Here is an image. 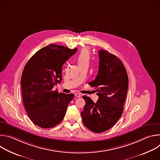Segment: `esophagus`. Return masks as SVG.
Segmentation results:
<instances>
[{"instance_id": "34e87169", "label": "esophagus", "mask_w": 160, "mask_h": 160, "mask_svg": "<svg viewBox=\"0 0 160 160\" xmlns=\"http://www.w3.org/2000/svg\"><path fill=\"white\" fill-rule=\"evenodd\" d=\"M75 97H77V98H80V97H81V94H79V93H75Z\"/></svg>"}]
</instances>
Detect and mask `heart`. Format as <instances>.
<instances>
[{"mask_svg": "<svg viewBox=\"0 0 160 160\" xmlns=\"http://www.w3.org/2000/svg\"><path fill=\"white\" fill-rule=\"evenodd\" d=\"M90 54L89 50L87 48L82 49L77 57V60L78 61V64L84 63L86 62H88L90 60Z\"/></svg>", "mask_w": 160, "mask_h": 160, "instance_id": "heart-1", "label": "heart"}]
</instances>
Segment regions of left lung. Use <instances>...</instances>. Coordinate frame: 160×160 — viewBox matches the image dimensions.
<instances>
[{"label":"left lung","instance_id":"left-lung-1","mask_svg":"<svg viewBox=\"0 0 160 160\" xmlns=\"http://www.w3.org/2000/svg\"><path fill=\"white\" fill-rule=\"evenodd\" d=\"M98 74L88 85L96 87L99 99L97 102L89 97L81 112L83 124L91 131L101 133L113 127L121 117L125 101L128 78L122 61L104 50L99 51Z\"/></svg>","mask_w":160,"mask_h":160}]
</instances>
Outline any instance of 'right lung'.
Returning <instances> with one entry per match:
<instances>
[{"label": "right lung", "instance_id": "right-lung-1", "mask_svg": "<svg viewBox=\"0 0 160 160\" xmlns=\"http://www.w3.org/2000/svg\"><path fill=\"white\" fill-rule=\"evenodd\" d=\"M77 49L51 44L38 51L27 62L22 71L21 85L25 108L32 122L49 128L64 118L73 94L52 90L62 80V67Z\"/></svg>", "mask_w": 160, "mask_h": 160}]
</instances>
